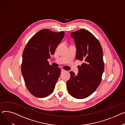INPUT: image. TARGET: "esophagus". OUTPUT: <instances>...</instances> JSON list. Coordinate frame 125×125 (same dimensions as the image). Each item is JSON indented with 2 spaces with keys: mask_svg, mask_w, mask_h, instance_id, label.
Listing matches in <instances>:
<instances>
[{
  "mask_svg": "<svg viewBox=\"0 0 125 125\" xmlns=\"http://www.w3.org/2000/svg\"><path fill=\"white\" fill-rule=\"evenodd\" d=\"M65 71H66L65 70H64V69H61V73H63V72H65Z\"/></svg>",
  "mask_w": 125,
  "mask_h": 125,
  "instance_id": "1",
  "label": "esophagus"
}]
</instances>
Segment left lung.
I'll return each instance as SVG.
<instances>
[{"mask_svg": "<svg viewBox=\"0 0 125 125\" xmlns=\"http://www.w3.org/2000/svg\"><path fill=\"white\" fill-rule=\"evenodd\" d=\"M76 47V59L83 62L75 75L71 71L67 82L68 93L73 97L85 98L93 94L102 81L104 65L101 45L89 31L80 29L71 33Z\"/></svg>", "mask_w": 125, "mask_h": 125, "instance_id": "left-lung-1", "label": "left lung"}]
</instances>
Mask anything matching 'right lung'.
I'll list each match as a JSON object with an SVG mask.
<instances>
[{"label": "right lung", "mask_w": 125, "mask_h": 125, "mask_svg": "<svg viewBox=\"0 0 125 125\" xmlns=\"http://www.w3.org/2000/svg\"><path fill=\"white\" fill-rule=\"evenodd\" d=\"M64 34L63 31L42 30L30 39L24 48L21 70L28 89L36 97H45L53 92L61 69L50 65L48 59L54 54Z\"/></svg>", "instance_id": "obj_1"}]
</instances>
